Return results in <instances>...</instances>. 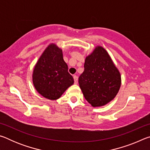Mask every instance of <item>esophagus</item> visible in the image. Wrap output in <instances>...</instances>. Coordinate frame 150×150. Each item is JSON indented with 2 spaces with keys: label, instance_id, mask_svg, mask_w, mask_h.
Listing matches in <instances>:
<instances>
[{
  "label": "esophagus",
  "instance_id": "1",
  "mask_svg": "<svg viewBox=\"0 0 150 150\" xmlns=\"http://www.w3.org/2000/svg\"><path fill=\"white\" fill-rule=\"evenodd\" d=\"M73 79H74V81H75V84H77L78 83V77L77 75H74L73 76Z\"/></svg>",
  "mask_w": 150,
  "mask_h": 150
}]
</instances>
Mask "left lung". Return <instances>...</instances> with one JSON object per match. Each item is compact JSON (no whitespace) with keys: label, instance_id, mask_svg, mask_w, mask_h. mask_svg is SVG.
<instances>
[{"label":"left lung","instance_id":"8db88e82","mask_svg":"<svg viewBox=\"0 0 150 150\" xmlns=\"http://www.w3.org/2000/svg\"><path fill=\"white\" fill-rule=\"evenodd\" d=\"M79 84L85 99L93 107L105 106L115 98L121 85V75L105 48L96 46L85 58Z\"/></svg>","mask_w":150,"mask_h":150}]
</instances>
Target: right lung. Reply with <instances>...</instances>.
<instances>
[{
	"mask_svg": "<svg viewBox=\"0 0 150 150\" xmlns=\"http://www.w3.org/2000/svg\"><path fill=\"white\" fill-rule=\"evenodd\" d=\"M32 81L38 92L50 100L58 99L74 83L62 50L55 44H50L40 57L33 71Z\"/></svg>",
	"mask_w": 150,
	"mask_h": 150,
	"instance_id": "obj_1",
	"label": "right lung"
}]
</instances>
